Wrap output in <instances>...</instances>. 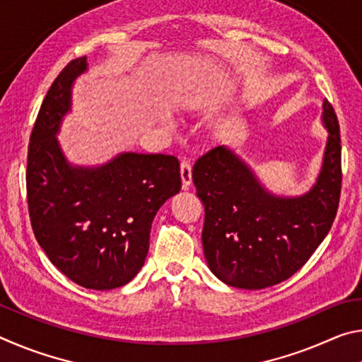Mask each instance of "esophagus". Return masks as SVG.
I'll use <instances>...</instances> for the list:
<instances>
[{
  "label": "esophagus",
  "instance_id": "34e87169",
  "mask_svg": "<svg viewBox=\"0 0 362 362\" xmlns=\"http://www.w3.org/2000/svg\"><path fill=\"white\" fill-rule=\"evenodd\" d=\"M180 177H182V188L183 189H188L189 185H192V164L187 159H183L180 163Z\"/></svg>",
  "mask_w": 362,
  "mask_h": 362
}]
</instances>
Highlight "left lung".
<instances>
[{"instance_id": "obj_1", "label": "left lung", "mask_w": 362, "mask_h": 362, "mask_svg": "<svg viewBox=\"0 0 362 362\" xmlns=\"http://www.w3.org/2000/svg\"><path fill=\"white\" fill-rule=\"evenodd\" d=\"M322 110L329 132L324 161L313 188L303 196L267 192L226 146H216L194 163L193 183L204 204V257L225 284L257 291L283 283L327 236L340 201L341 145L327 99Z\"/></svg>"}]
</instances>
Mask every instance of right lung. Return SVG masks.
I'll return each instance as SVG.
<instances>
[{"instance_id":"add662e5","label":"right lung","mask_w":362,"mask_h":362,"mask_svg":"<svg viewBox=\"0 0 362 362\" xmlns=\"http://www.w3.org/2000/svg\"><path fill=\"white\" fill-rule=\"evenodd\" d=\"M86 69V57L71 60L41 103L28 144L27 203L52 265L86 289L110 291L144 267L153 218L180 192V164L173 155L144 153H121L99 168L69 164L56 134Z\"/></svg>"}]
</instances>
